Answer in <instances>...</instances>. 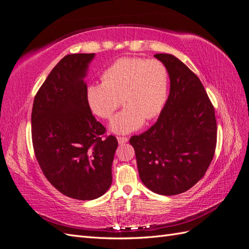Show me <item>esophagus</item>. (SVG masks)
Listing matches in <instances>:
<instances>
[{
    "label": "esophagus",
    "mask_w": 249,
    "mask_h": 249,
    "mask_svg": "<svg viewBox=\"0 0 249 249\" xmlns=\"http://www.w3.org/2000/svg\"><path fill=\"white\" fill-rule=\"evenodd\" d=\"M117 140L119 142V144H125L129 139L125 138V136H117Z\"/></svg>",
    "instance_id": "1"
}]
</instances>
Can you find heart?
Masks as SVG:
<instances>
[{
    "mask_svg": "<svg viewBox=\"0 0 249 249\" xmlns=\"http://www.w3.org/2000/svg\"><path fill=\"white\" fill-rule=\"evenodd\" d=\"M102 84L86 88V101L92 113L110 119L120 104L125 107L111 120L116 133L140 129L144 120L161 114L169 93V72L158 60L124 57L114 61L101 75ZM122 102H120V99Z\"/></svg>",
    "mask_w": 249,
    "mask_h": 249,
    "instance_id": "1",
    "label": "heart"
}]
</instances>
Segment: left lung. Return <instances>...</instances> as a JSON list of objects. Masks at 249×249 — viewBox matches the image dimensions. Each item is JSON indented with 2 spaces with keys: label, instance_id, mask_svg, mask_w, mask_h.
<instances>
[{
  "label": "left lung",
  "instance_id": "8db88e82",
  "mask_svg": "<svg viewBox=\"0 0 249 249\" xmlns=\"http://www.w3.org/2000/svg\"><path fill=\"white\" fill-rule=\"evenodd\" d=\"M171 79L170 95L157 123L133 146L140 178L149 190L175 196L199 181L214 158L215 110L199 77L172 54L157 53Z\"/></svg>",
  "mask_w": 249,
  "mask_h": 249
}]
</instances>
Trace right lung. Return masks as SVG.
<instances>
[{"label": "right lung", "mask_w": 249, "mask_h": 249, "mask_svg": "<svg viewBox=\"0 0 249 249\" xmlns=\"http://www.w3.org/2000/svg\"><path fill=\"white\" fill-rule=\"evenodd\" d=\"M93 57L74 53L60 60L35 94L31 115L34 155L43 174L61 194L82 201L108 190L118 146L86 101L83 78Z\"/></svg>", "instance_id": "add662e5"}]
</instances>
